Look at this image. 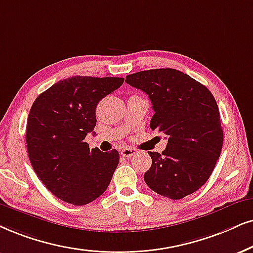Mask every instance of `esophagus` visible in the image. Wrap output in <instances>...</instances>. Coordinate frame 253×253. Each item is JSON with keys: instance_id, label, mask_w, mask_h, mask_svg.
I'll return each mask as SVG.
<instances>
[{"instance_id": "1", "label": "esophagus", "mask_w": 253, "mask_h": 253, "mask_svg": "<svg viewBox=\"0 0 253 253\" xmlns=\"http://www.w3.org/2000/svg\"><path fill=\"white\" fill-rule=\"evenodd\" d=\"M120 153H121V156H124V158H130V156L136 154L137 150L134 148H128V147H125V148L121 149Z\"/></svg>"}]
</instances>
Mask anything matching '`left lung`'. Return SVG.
Segmentation results:
<instances>
[{
    "mask_svg": "<svg viewBox=\"0 0 253 253\" xmlns=\"http://www.w3.org/2000/svg\"><path fill=\"white\" fill-rule=\"evenodd\" d=\"M126 83L148 94L154 111L150 128L168 137L162 154L148 152L152 167L143 176L147 185L171 200L195 193L210 177L223 146L212 93L175 69L132 73Z\"/></svg>",
    "mask_w": 253,
    "mask_h": 253,
    "instance_id": "8db88e82",
    "label": "left lung"
}]
</instances>
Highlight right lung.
Returning a JSON list of instances; mask_svg holds the SVG:
<instances>
[{"mask_svg":"<svg viewBox=\"0 0 253 253\" xmlns=\"http://www.w3.org/2000/svg\"><path fill=\"white\" fill-rule=\"evenodd\" d=\"M118 77L76 76L53 84L34 101L25 141L35 172L56 197L85 206L105 193L119 153L89 149L99 101L123 85Z\"/></svg>","mask_w":253,"mask_h":253,"instance_id":"1","label":"right lung"}]
</instances>
